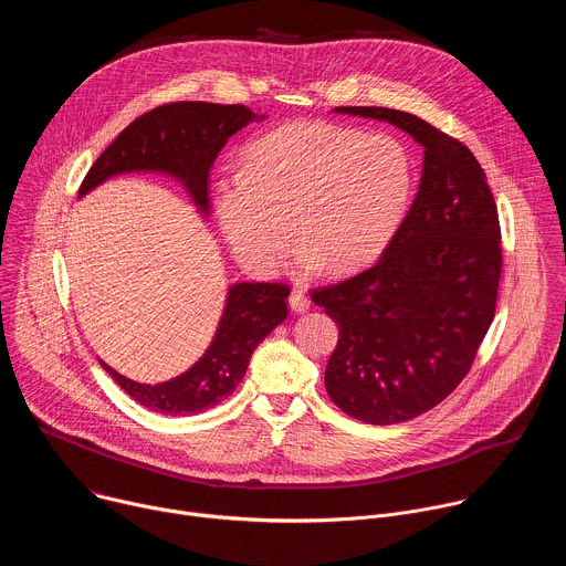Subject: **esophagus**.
<instances>
[{"instance_id":"esophagus-1","label":"esophagus","mask_w":566,"mask_h":566,"mask_svg":"<svg viewBox=\"0 0 566 566\" xmlns=\"http://www.w3.org/2000/svg\"><path fill=\"white\" fill-rule=\"evenodd\" d=\"M289 306L293 313H306L311 308V300L302 289H293L289 295Z\"/></svg>"}]
</instances>
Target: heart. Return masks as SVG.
<instances>
[{"label": "heart", "instance_id": "1", "mask_svg": "<svg viewBox=\"0 0 566 566\" xmlns=\"http://www.w3.org/2000/svg\"><path fill=\"white\" fill-rule=\"evenodd\" d=\"M412 192L415 160L398 138L300 120L253 140L241 170L219 177L214 214L237 260L260 275L282 264L291 228L297 271H352L385 251Z\"/></svg>", "mask_w": 566, "mask_h": 566}]
</instances>
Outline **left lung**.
I'll return each mask as SVG.
<instances>
[{
  "label": "left lung",
  "instance_id": "1",
  "mask_svg": "<svg viewBox=\"0 0 566 566\" xmlns=\"http://www.w3.org/2000/svg\"><path fill=\"white\" fill-rule=\"evenodd\" d=\"M334 112L389 123L423 147L419 192L380 260L311 293L338 325L332 400L363 423H402L463 380L495 317L497 206L472 151L430 123L385 107Z\"/></svg>",
  "mask_w": 566,
  "mask_h": 566
}]
</instances>
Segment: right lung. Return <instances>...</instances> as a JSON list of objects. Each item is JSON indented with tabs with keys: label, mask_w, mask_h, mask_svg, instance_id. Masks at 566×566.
Segmentation results:
<instances>
[{
	"label": "right lung",
	"mask_w": 566,
	"mask_h": 566,
	"mask_svg": "<svg viewBox=\"0 0 566 566\" xmlns=\"http://www.w3.org/2000/svg\"><path fill=\"white\" fill-rule=\"evenodd\" d=\"M266 116L244 105L172 103L156 107L98 156L77 197L83 199L120 175H160L184 186L197 210L208 217V172L232 134ZM286 284L237 282L228 286L217 332L203 356L184 374L164 382H136L107 363L103 369L143 408L170 417L203 412L230 396L244 378L258 345L286 319Z\"/></svg>",
	"instance_id": "1"
}]
</instances>
